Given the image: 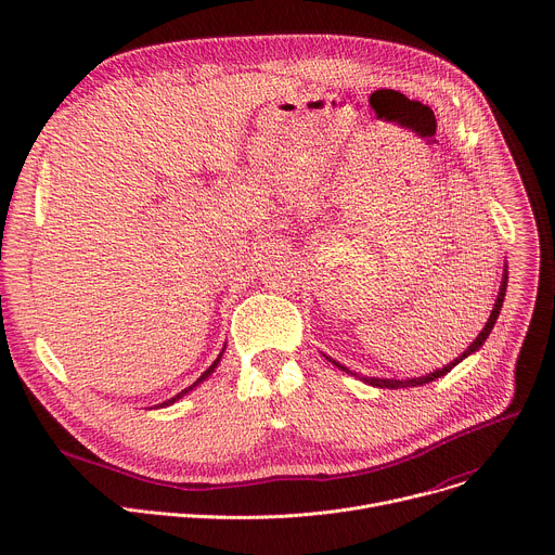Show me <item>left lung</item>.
Returning <instances> with one entry per match:
<instances>
[{
	"label": "left lung",
	"instance_id": "1",
	"mask_svg": "<svg viewBox=\"0 0 555 555\" xmlns=\"http://www.w3.org/2000/svg\"><path fill=\"white\" fill-rule=\"evenodd\" d=\"M505 289H507V268H505V272H503V283H501V292H499V296H496V302H494V309H492V313H490V319H488V323H486V327H483V332L477 336V340H474L456 360H452L450 364H446L443 369H437L435 373H428V375H422V377H411V379H379V377H362V375H358V373H351L345 364H340V362H336V360H332L330 356H325L332 364H336L338 369H343V371H347V373H351V375H356V377H360V379H364L366 384H371V386H377V388H406V386H422V384H428V382H433V379H437V377H441V375H446L448 371H452L463 358H467V356H472L474 351H479L481 347H483V343L488 340V336H490V332L494 330V323H496V319H499V313H501V307H503V298H505Z\"/></svg>",
	"mask_w": 555,
	"mask_h": 555
}]
</instances>
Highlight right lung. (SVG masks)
<instances>
[{"label":"right lung","instance_id":"obj_1","mask_svg":"<svg viewBox=\"0 0 555 555\" xmlns=\"http://www.w3.org/2000/svg\"><path fill=\"white\" fill-rule=\"evenodd\" d=\"M221 353H223V351H221ZM221 353H219V356H217V360H215V362H212V364H210V366H208V369H206V371H204V373H202V375H199V377H197V379H195V382H193V384H191V386H189V388H184V390H182V392H178V395H176V398H171V400H167V402H163V404H160V406H171V404H173V402H178V400H180V398H182V395H186V392H189V390H193V388H195V386H197V384H202V382H204V379H206V377H208V375H210V373H212V371H215V369H217V364H219V360H221ZM155 409H157V406H155Z\"/></svg>","mask_w":555,"mask_h":555}]
</instances>
